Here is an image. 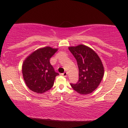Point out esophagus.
<instances>
[{"label": "esophagus", "instance_id": "1", "mask_svg": "<svg viewBox=\"0 0 128 128\" xmlns=\"http://www.w3.org/2000/svg\"><path fill=\"white\" fill-rule=\"evenodd\" d=\"M62 75L63 76H64V77H66V76H67V73L66 72H64V73H62Z\"/></svg>", "mask_w": 128, "mask_h": 128}]
</instances>
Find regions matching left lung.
I'll use <instances>...</instances> for the list:
<instances>
[{"label": "left lung", "instance_id": "obj_1", "mask_svg": "<svg viewBox=\"0 0 128 128\" xmlns=\"http://www.w3.org/2000/svg\"><path fill=\"white\" fill-rule=\"evenodd\" d=\"M76 58L79 68V80L70 84L74 90L80 94H88L94 91L104 75V67L100 58L92 49L84 44L68 48Z\"/></svg>", "mask_w": 128, "mask_h": 128}]
</instances>
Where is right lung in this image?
Masks as SVG:
<instances>
[{
	"instance_id": "obj_1",
	"label": "right lung",
	"mask_w": 128,
	"mask_h": 128,
	"mask_svg": "<svg viewBox=\"0 0 128 128\" xmlns=\"http://www.w3.org/2000/svg\"><path fill=\"white\" fill-rule=\"evenodd\" d=\"M58 49L47 46L40 48L30 54L22 65L23 77L26 86L32 92L43 93L54 86L55 72L50 59Z\"/></svg>"
}]
</instances>
